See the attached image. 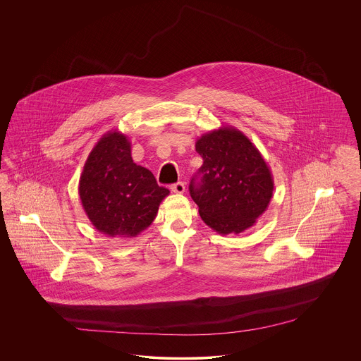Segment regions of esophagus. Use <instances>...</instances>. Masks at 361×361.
I'll return each mask as SVG.
<instances>
[{
	"mask_svg": "<svg viewBox=\"0 0 361 361\" xmlns=\"http://www.w3.org/2000/svg\"><path fill=\"white\" fill-rule=\"evenodd\" d=\"M171 189H172V192H174V193L181 195V193L185 192V184L184 183H176V184H173Z\"/></svg>",
	"mask_w": 361,
	"mask_h": 361,
	"instance_id": "obj_1",
	"label": "esophagus"
}]
</instances>
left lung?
Segmentation results:
<instances>
[{
    "mask_svg": "<svg viewBox=\"0 0 361 361\" xmlns=\"http://www.w3.org/2000/svg\"><path fill=\"white\" fill-rule=\"evenodd\" d=\"M203 165L192 177L189 193L203 222L214 231L240 234L256 224L274 195V177L257 147L231 126L196 140Z\"/></svg>",
    "mask_w": 361,
    "mask_h": 361,
    "instance_id": "8db88e82",
    "label": "left lung"
}]
</instances>
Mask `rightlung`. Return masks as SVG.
<instances>
[{"mask_svg":"<svg viewBox=\"0 0 361 361\" xmlns=\"http://www.w3.org/2000/svg\"><path fill=\"white\" fill-rule=\"evenodd\" d=\"M78 193L97 231L112 238H133L153 224L169 189L159 187L153 173L133 161L128 137L115 130L92 149Z\"/></svg>","mask_w":361,"mask_h":361,"instance_id":"add662e5","label":"right lung"}]
</instances>
